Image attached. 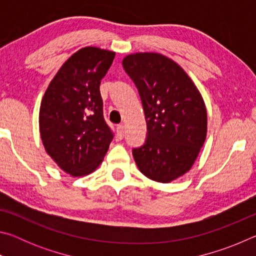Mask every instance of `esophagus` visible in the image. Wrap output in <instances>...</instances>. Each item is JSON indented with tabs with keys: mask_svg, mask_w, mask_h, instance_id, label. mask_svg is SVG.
Segmentation results:
<instances>
[{
	"mask_svg": "<svg viewBox=\"0 0 256 256\" xmlns=\"http://www.w3.org/2000/svg\"><path fill=\"white\" fill-rule=\"evenodd\" d=\"M116 132H118V138H123V136H124V126H123V125H118V126L116 128Z\"/></svg>",
	"mask_w": 256,
	"mask_h": 256,
	"instance_id": "1",
	"label": "esophagus"
}]
</instances>
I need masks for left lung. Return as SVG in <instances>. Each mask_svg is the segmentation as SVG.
<instances>
[{
	"mask_svg": "<svg viewBox=\"0 0 256 256\" xmlns=\"http://www.w3.org/2000/svg\"><path fill=\"white\" fill-rule=\"evenodd\" d=\"M144 105L148 134L133 149L140 172L159 183L186 174L206 138V108L196 84L175 60L159 53H134L123 58Z\"/></svg>",
	"mask_w": 256,
	"mask_h": 256,
	"instance_id": "1",
	"label": "left lung"
}]
</instances>
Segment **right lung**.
Listing matches in <instances>:
<instances>
[{"label":"right lung","mask_w":256,"mask_h":256,"mask_svg":"<svg viewBox=\"0 0 256 256\" xmlns=\"http://www.w3.org/2000/svg\"><path fill=\"white\" fill-rule=\"evenodd\" d=\"M115 52L84 47L68 58L47 86L40 110L46 152L73 177L92 174L102 162L112 133L102 115L100 81Z\"/></svg>","instance_id":"1"}]
</instances>
